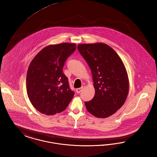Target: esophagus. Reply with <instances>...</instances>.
<instances>
[{
    "label": "esophagus",
    "mask_w": 157,
    "mask_h": 157,
    "mask_svg": "<svg viewBox=\"0 0 157 157\" xmlns=\"http://www.w3.org/2000/svg\"><path fill=\"white\" fill-rule=\"evenodd\" d=\"M82 89H83V87H81V88H77V89L76 90V92H77L78 94H79V93H80V92H81V91L82 90Z\"/></svg>",
    "instance_id": "1"
}]
</instances>
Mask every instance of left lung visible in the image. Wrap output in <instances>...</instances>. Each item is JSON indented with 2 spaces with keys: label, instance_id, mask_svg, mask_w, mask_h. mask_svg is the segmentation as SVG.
I'll list each match as a JSON object with an SVG mask.
<instances>
[{
  "label": "left lung",
  "instance_id": "obj_1",
  "mask_svg": "<svg viewBox=\"0 0 157 157\" xmlns=\"http://www.w3.org/2000/svg\"><path fill=\"white\" fill-rule=\"evenodd\" d=\"M91 69L95 95L86 108L98 118L108 117L124 104L129 92L128 74L120 57L109 46L102 43L78 46Z\"/></svg>",
  "mask_w": 157,
  "mask_h": 157
}]
</instances>
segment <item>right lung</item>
<instances>
[{"label": "right lung", "instance_id": "obj_1", "mask_svg": "<svg viewBox=\"0 0 157 157\" xmlns=\"http://www.w3.org/2000/svg\"><path fill=\"white\" fill-rule=\"evenodd\" d=\"M76 48V44L69 43L50 45L31 61L27 74V91L31 104L40 113H59L72 100L75 93L62 69Z\"/></svg>", "mask_w": 157, "mask_h": 157}]
</instances>
